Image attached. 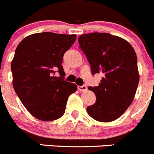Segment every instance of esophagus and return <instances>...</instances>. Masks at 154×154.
Wrapping results in <instances>:
<instances>
[{
    "label": "esophagus",
    "instance_id": "34e87169",
    "mask_svg": "<svg viewBox=\"0 0 154 154\" xmlns=\"http://www.w3.org/2000/svg\"><path fill=\"white\" fill-rule=\"evenodd\" d=\"M78 90L79 91L84 92V91H86L88 88H87V86H85V85H82V86H78Z\"/></svg>",
    "mask_w": 154,
    "mask_h": 154
}]
</instances>
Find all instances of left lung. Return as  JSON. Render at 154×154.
I'll use <instances>...</instances> for the list:
<instances>
[{"instance_id":"left-lung-1","label":"left lung","mask_w":154,"mask_h":154,"mask_svg":"<svg viewBox=\"0 0 154 154\" xmlns=\"http://www.w3.org/2000/svg\"><path fill=\"white\" fill-rule=\"evenodd\" d=\"M79 43L93 75H103L98 86L88 88L97 100L88 114L100 122L115 121L132 103L139 82L135 50L126 39L107 33L81 35Z\"/></svg>"}]
</instances>
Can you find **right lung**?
I'll list each match as a JSON object with an SVG mask.
<instances>
[{"label": "right lung", "mask_w": 154, "mask_h": 154, "mask_svg": "<svg viewBox=\"0 0 154 154\" xmlns=\"http://www.w3.org/2000/svg\"><path fill=\"white\" fill-rule=\"evenodd\" d=\"M76 39L75 34L43 32L24 38L11 63L16 94L34 118L51 121L63 116L75 84L63 79L61 63L64 53ZM58 71L61 76H55Z\"/></svg>", "instance_id": "right-lung-1"}]
</instances>
